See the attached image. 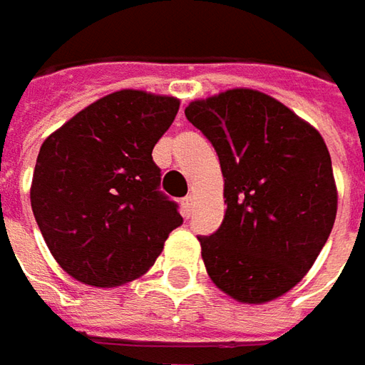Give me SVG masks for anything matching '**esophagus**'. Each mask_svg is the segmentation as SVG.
Masks as SVG:
<instances>
[{"mask_svg": "<svg viewBox=\"0 0 365 365\" xmlns=\"http://www.w3.org/2000/svg\"><path fill=\"white\" fill-rule=\"evenodd\" d=\"M180 207H182V215L189 219L190 211H192V197H185V199L180 201Z\"/></svg>", "mask_w": 365, "mask_h": 365, "instance_id": "1", "label": "esophagus"}]
</instances>
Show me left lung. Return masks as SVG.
Returning <instances> with one entry per match:
<instances>
[{
	"label": "left lung",
	"instance_id": "8db88e82",
	"mask_svg": "<svg viewBox=\"0 0 365 365\" xmlns=\"http://www.w3.org/2000/svg\"><path fill=\"white\" fill-rule=\"evenodd\" d=\"M185 115L213 144L225 180L223 223L199 235L207 274L240 302L282 297L311 270L335 223L337 189L321 133L254 89L192 101Z\"/></svg>",
	"mask_w": 365,
	"mask_h": 365
}]
</instances>
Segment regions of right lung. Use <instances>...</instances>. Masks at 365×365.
Segmentation results:
<instances>
[{
    "label": "right lung",
    "instance_id": "1",
    "mask_svg": "<svg viewBox=\"0 0 365 365\" xmlns=\"http://www.w3.org/2000/svg\"><path fill=\"white\" fill-rule=\"evenodd\" d=\"M176 113L175 97L123 89L44 140L32 211L50 254L78 282L111 288L140 278L182 223L152 160Z\"/></svg>",
    "mask_w": 365,
    "mask_h": 365
}]
</instances>
